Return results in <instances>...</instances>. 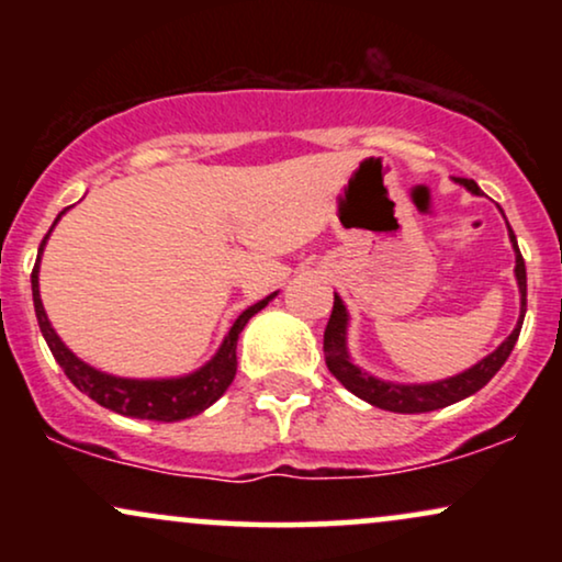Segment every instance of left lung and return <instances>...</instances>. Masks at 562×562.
Masks as SVG:
<instances>
[{"instance_id": "left-lung-1", "label": "left lung", "mask_w": 562, "mask_h": 562, "mask_svg": "<svg viewBox=\"0 0 562 562\" xmlns=\"http://www.w3.org/2000/svg\"><path fill=\"white\" fill-rule=\"evenodd\" d=\"M462 187H468L473 195H481V187L473 182V179H454ZM509 229V227H507ZM509 243L515 248V280H518V290H520V319L515 325V330L502 340V346L496 351L483 357L479 364H473L470 370L460 372V375L447 378V380H436V383H415V385H404V383H389V380H380L370 372H364L362 367H357L348 357L346 348V327H348V312L344 306V301L335 295L333 301V314L330 322L325 327V362L327 370L333 372L340 383L346 385L353 396L364 398L367 404L380 406V409L389 412H398V415H417V412H434L441 409V406H449L454 402H462V398L473 396L475 391H481L483 385L492 380L499 367L507 362L509 351H513L515 340H518L520 327H524V317H526V261L518 250V240H515L513 229H509Z\"/></svg>"}]
</instances>
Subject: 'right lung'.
Instances as JSON below:
<instances>
[{"mask_svg": "<svg viewBox=\"0 0 562 562\" xmlns=\"http://www.w3.org/2000/svg\"><path fill=\"white\" fill-rule=\"evenodd\" d=\"M66 214V211H63ZM60 214V216H63ZM57 216V218H60ZM55 218V224H57ZM53 224V227H55ZM53 232V229H49ZM47 232V237H49ZM44 237L38 245V259H42V250L47 245ZM38 259L34 272H31V290H34V308L38 327H42L44 340H47L49 351L57 359V364L63 367L70 383L76 385L81 393H87L89 398H94L97 404L105 406V409L119 412L126 417H139V420H158V423H177L187 420V417L200 415L203 409H209L211 404L229 389V383L235 380L237 372V338H240L243 327L248 325V319L254 314H259L277 293L267 295V299L248 306L240 317L235 319V325L229 327L227 338H224L222 348L216 351V357L209 364H203L192 375L184 378H169V380H132V378H115L108 372L94 370L87 362H81L70 348L57 338V333L49 325L47 312H44L42 299H38Z\"/></svg>", "mask_w": 562, "mask_h": 562, "instance_id": "obj_1", "label": "right lung"}]
</instances>
